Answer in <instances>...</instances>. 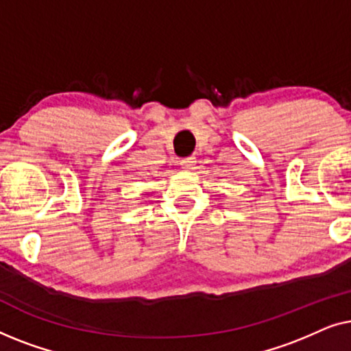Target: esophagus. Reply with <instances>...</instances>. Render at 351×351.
<instances>
[{"label": "esophagus", "instance_id": "obj_1", "mask_svg": "<svg viewBox=\"0 0 351 351\" xmlns=\"http://www.w3.org/2000/svg\"><path fill=\"white\" fill-rule=\"evenodd\" d=\"M195 165H196V160L193 156H186V158H182V160H180L182 169H186V171L195 169Z\"/></svg>", "mask_w": 351, "mask_h": 351}]
</instances>
